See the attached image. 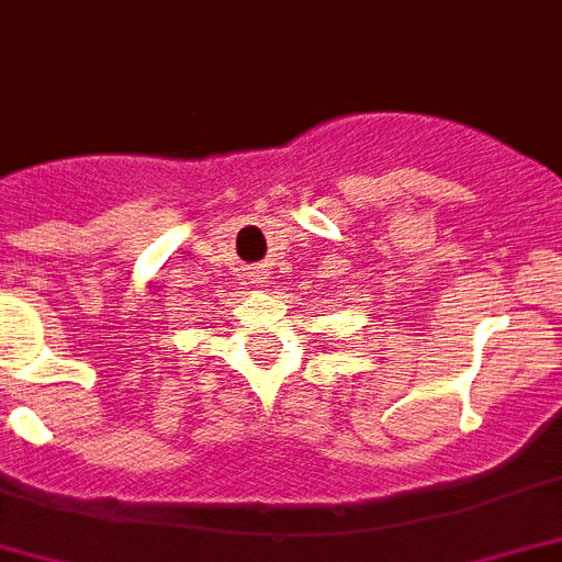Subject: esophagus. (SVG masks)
I'll list each match as a JSON object with an SVG mask.
<instances>
[{"mask_svg": "<svg viewBox=\"0 0 562 562\" xmlns=\"http://www.w3.org/2000/svg\"><path fill=\"white\" fill-rule=\"evenodd\" d=\"M250 281H254L256 286H265V284H267V276H265V270H261V267H256V270L250 272Z\"/></svg>", "mask_w": 562, "mask_h": 562, "instance_id": "obj_1", "label": "esophagus"}]
</instances>
